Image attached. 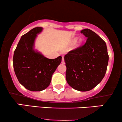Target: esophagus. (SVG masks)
I'll use <instances>...</instances> for the list:
<instances>
[{"label":"esophagus","instance_id":"obj_1","mask_svg":"<svg viewBox=\"0 0 122 122\" xmlns=\"http://www.w3.org/2000/svg\"><path fill=\"white\" fill-rule=\"evenodd\" d=\"M61 63H62V64H64V63H65V61H64V56H62V61H61Z\"/></svg>","mask_w":122,"mask_h":122}]
</instances>
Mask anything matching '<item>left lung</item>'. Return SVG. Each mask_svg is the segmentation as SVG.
<instances>
[{"instance_id":"8db88e82","label":"left lung","mask_w":122,"mask_h":122,"mask_svg":"<svg viewBox=\"0 0 122 122\" xmlns=\"http://www.w3.org/2000/svg\"><path fill=\"white\" fill-rule=\"evenodd\" d=\"M86 42L67 53L64 57L66 81L79 91H88L100 83L104 77L108 62L106 43L88 29L81 31Z\"/></svg>"}]
</instances>
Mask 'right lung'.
Instances as JSON below:
<instances>
[{
  "instance_id": "obj_1",
  "label": "right lung",
  "mask_w": 122,
  "mask_h": 122,
  "mask_svg": "<svg viewBox=\"0 0 122 122\" xmlns=\"http://www.w3.org/2000/svg\"><path fill=\"white\" fill-rule=\"evenodd\" d=\"M42 27H35L21 37L13 57L15 73L19 82L31 91H41L51 82L62 57L49 59L33 50L35 38Z\"/></svg>"
}]
</instances>
